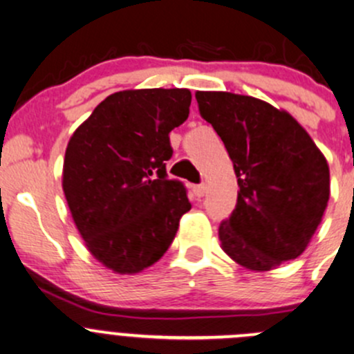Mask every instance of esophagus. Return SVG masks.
Masks as SVG:
<instances>
[{
  "label": "esophagus",
  "mask_w": 354,
  "mask_h": 354,
  "mask_svg": "<svg viewBox=\"0 0 354 354\" xmlns=\"http://www.w3.org/2000/svg\"><path fill=\"white\" fill-rule=\"evenodd\" d=\"M192 191H194V194H196L197 197H204V194H206L207 187H206V184H199V185H194Z\"/></svg>",
  "instance_id": "esophagus-1"
}]
</instances>
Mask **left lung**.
<instances>
[{"label": "left lung", "mask_w": 354, "mask_h": 354, "mask_svg": "<svg viewBox=\"0 0 354 354\" xmlns=\"http://www.w3.org/2000/svg\"><path fill=\"white\" fill-rule=\"evenodd\" d=\"M199 113L233 160L236 207L219 224L221 248L267 272L309 245L329 201V167L309 133L283 109L252 96L197 91Z\"/></svg>", "instance_id": "8db88e82"}]
</instances>
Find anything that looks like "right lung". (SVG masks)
Listing matches in <instances>:
<instances>
[{"mask_svg":"<svg viewBox=\"0 0 354 354\" xmlns=\"http://www.w3.org/2000/svg\"><path fill=\"white\" fill-rule=\"evenodd\" d=\"M189 89H130L96 106L71 136L62 187L87 250L118 273H138L163 257L191 209L167 177L169 133L189 116Z\"/></svg>","mask_w":354,"mask_h":354,"instance_id":"right-lung-1","label":"right lung"}]
</instances>
